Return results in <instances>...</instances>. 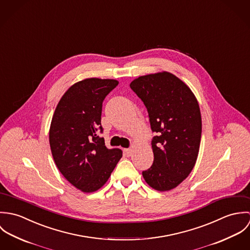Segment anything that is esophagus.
<instances>
[{
	"label": "esophagus",
	"mask_w": 250,
	"mask_h": 250,
	"mask_svg": "<svg viewBox=\"0 0 250 250\" xmlns=\"http://www.w3.org/2000/svg\"><path fill=\"white\" fill-rule=\"evenodd\" d=\"M123 151H124L125 156H127V157L131 156V154H132V149L131 148H125Z\"/></svg>",
	"instance_id": "obj_1"
}]
</instances>
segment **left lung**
Returning a JSON list of instances; mask_svg holds the SVG:
<instances>
[{
	"mask_svg": "<svg viewBox=\"0 0 250 250\" xmlns=\"http://www.w3.org/2000/svg\"><path fill=\"white\" fill-rule=\"evenodd\" d=\"M130 87L147 108L152 132L154 162L143 171L154 189L176 188L191 172L199 152L202 121L190 88L175 75L160 72L135 79Z\"/></svg>",
	"mask_w": 250,
	"mask_h": 250,
	"instance_id": "8db88e82",
	"label": "left lung"
}]
</instances>
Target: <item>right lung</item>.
I'll use <instances>...</instances> for the list:
<instances>
[{
	"label": "right lung",
	"mask_w": 250,
	"mask_h": 250,
	"mask_svg": "<svg viewBox=\"0 0 250 250\" xmlns=\"http://www.w3.org/2000/svg\"><path fill=\"white\" fill-rule=\"evenodd\" d=\"M118 84L110 79L90 78L70 86L55 109L49 142L54 161L69 183L83 192L102 188L122 157L107 149L101 126L102 104Z\"/></svg>",
	"instance_id": "add662e5"
}]
</instances>
